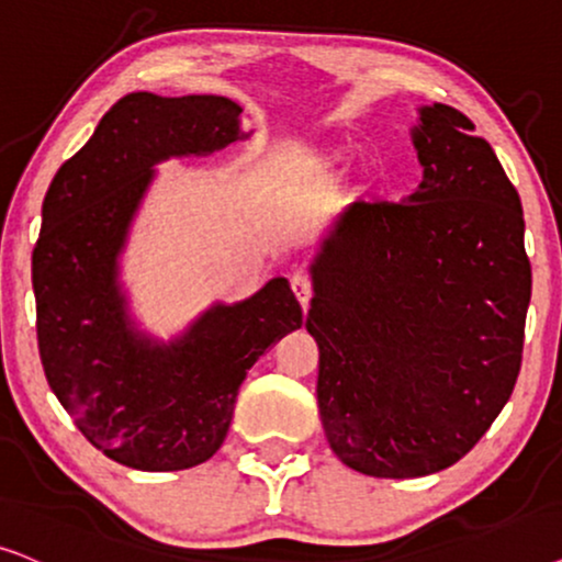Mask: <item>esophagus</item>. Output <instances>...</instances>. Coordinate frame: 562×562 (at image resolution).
I'll use <instances>...</instances> for the list:
<instances>
[{
    "label": "esophagus",
    "mask_w": 562,
    "mask_h": 562,
    "mask_svg": "<svg viewBox=\"0 0 562 562\" xmlns=\"http://www.w3.org/2000/svg\"><path fill=\"white\" fill-rule=\"evenodd\" d=\"M290 288H293L297 303H301L303 308H305V305L311 303V295H313V288H311L308 277L301 274V272H295L293 277H290Z\"/></svg>",
    "instance_id": "34e87169"
}]
</instances>
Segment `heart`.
<instances>
[{"mask_svg":"<svg viewBox=\"0 0 562 562\" xmlns=\"http://www.w3.org/2000/svg\"><path fill=\"white\" fill-rule=\"evenodd\" d=\"M347 159H351V146L328 148V151L316 156V169H321V171L336 169V167H339V164H344Z\"/></svg>","mask_w":562,"mask_h":562,"instance_id":"heart-1","label":"heart"}]
</instances>
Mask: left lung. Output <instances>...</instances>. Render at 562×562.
Here are the masks:
<instances>
[{
  "label": "left lung",
  "mask_w": 562,
  "mask_h": 562,
  "mask_svg": "<svg viewBox=\"0 0 562 562\" xmlns=\"http://www.w3.org/2000/svg\"><path fill=\"white\" fill-rule=\"evenodd\" d=\"M473 131L450 104L418 110V190L349 205L311 265L321 422L336 458L364 475L454 465L519 378L532 295L525 215Z\"/></svg>",
  "instance_id": "obj_1"
}]
</instances>
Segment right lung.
I'll return each mask as SVG.
<instances>
[{
	"instance_id": "1",
	"label": "right lung",
	"mask_w": 562,
	"mask_h": 562,
	"mask_svg": "<svg viewBox=\"0 0 562 562\" xmlns=\"http://www.w3.org/2000/svg\"><path fill=\"white\" fill-rule=\"evenodd\" d=\"M238 115L241 108L218 94H125L43 200L33 249L43 370L79 431L120 465L164 473L211 460L246 372L303 324L285 277L249 301L213 305L169 344L128 318L117 254L154 167L246 138Z\"/></svg>"
}]
</instances>
